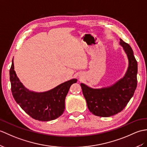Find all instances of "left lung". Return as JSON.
Instances as JSON below:
<instances>
[{
    "label": "left lung",
    "instance_id": "obj_1",
    "mask_svg": "<svg viewBox=\"0 0 147 147\" xmlns=\"http://www.w3.org/2000/svg\"><path fill=\"white\" fill-rule=\"evenodd\" d=\"M128 59V67L125 76L112 86L93 89L81 83L88 108L93 115L108 117L121 111L134 96L137 86L138 64L134 51L128 44L120 39Z\"/></svg>",
    "mask_w": 147,
    "mask_h": 147
}]
</instances>
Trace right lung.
Returning <instances> with one entry per match:
<instances>
[{
	"label": "right lung",
	"instance_id": "obj_1",
	"mask_svg": "<svg viewBox=\"0 0 147 147\" xmlns=\"http://www.w3.org/2000/svg\"><path fill=\"white\" fill-rule=\"evenodd\" d=\"M9 73L12 93L17 103L30 117L43 121L55 120L63 113L70 86L77 82L76 79H73L49 91L36 93L27 90L20 81L14 71L13 59Z\"/></svg>",
	"mask_w": 147,
	"mask_h": 147
}]
</instances>
